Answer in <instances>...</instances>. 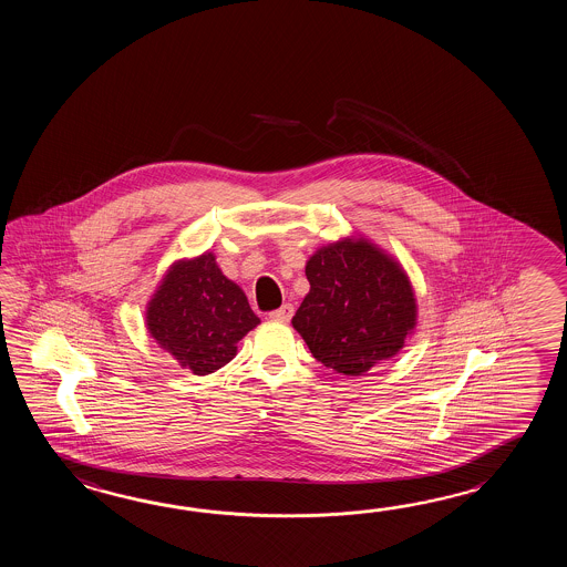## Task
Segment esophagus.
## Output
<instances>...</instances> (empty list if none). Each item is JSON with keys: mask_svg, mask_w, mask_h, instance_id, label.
Here are the masks:
<instances>
[{"mask_svg": "<svg viewBox=\"0 0 567 567\" xmlns=\"http://www.w3.org/2000/svg\"><path fill=\"white\" fill-rule=\"evenodd\" d=\"M291 316H293V306H291V303H284L278 310L269 312V318H271V320H278V322H288Z\"/></svg>", "mask_w": 567, "mask_h": 567, "instance_id": "34e87169", "label": "esophagus"}]
</instances>
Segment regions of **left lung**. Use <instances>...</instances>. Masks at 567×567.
Listing matches in <instances>:
<instances>
[{
  "instance_id": "obj_1",
  "label": "left lung",
  "mask_w": 567,
  "mask_h": 567,
  "mask_svg": "<svg viewBox=\"0 0 567 567\" xmlns=\"http://www.w3.org/2000/svg\"><path fill=\"white\" fill-rule=\"evenodd\" d=\"M306 278L310 291L291 324L316 361L359 377L403 349L417 306L393 257L364 239L330 243L308 259Z\"/></svg>"
}]
</instances>
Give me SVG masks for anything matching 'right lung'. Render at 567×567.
I'll use <instances>...</instances> for the list:
<instances>
[{
  "instance_id": "1",
  "label": "right lung",
  "mask_w": 567,
  "mask_h": 567,
  "mask_svg": "<svg viewBox=\"0 0 567 567\" xmlns=\"http://www.w3.org/2000/svg\"><path fill=\"white\" fill-rule=\"evenodd\" d=\"M257 324L247 296L223 276L213 254L169 267L145 312L157 344L194 374L215 373L233 361L237 342Z\"/></svg>"
}]
</instances>
